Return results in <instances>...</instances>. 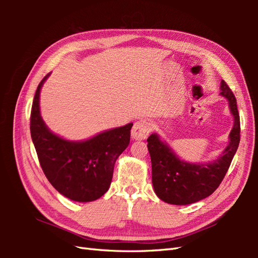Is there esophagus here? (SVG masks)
Returning <instances> with one entry per match:
<instances>
[{"mask_svg": "<svg viewBox=\"0 0 258 258\" xmlns=\"http://www.w3.org/2000/svg\"><path fill=\"white\" fill-rule=\"evenodd\" d=\"M151 124L147 119H140L132 128V139L135 141L145 140L150 134Z\"/></svg>", "mask_w": 258, "mask_h": 258, "instance_id": "esophagus-1", "label": "esophagus"}]
</instances>
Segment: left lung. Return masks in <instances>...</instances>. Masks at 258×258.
Instances as JSON below:
<instances>
[{
    "instance_id": "obj_1",
    "label": "left lung",
    "mask_w": 258,
    "mask_h": 258,
    "mask_svg": "<svg viewBox=\"0 0 258 258\" xmlns=\"http://www.w3.org/2000/svg\"><path fill=\"white\" fill-rule=\"evenodd\" d=\"M220 95L228 102L234 124L229 142L216 160L208 163H189L176 155L172 147L160 135L153 133L147 139L152 161V183L155 194L165 203L173 205H188L206 199L220 186L240 140L239 115L236 98L225 82H221Z\"/></svg>"
}]
</instances>
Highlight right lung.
I'll return each instance as SVG.
<instances>
[{
  "mask_svg": "<svg viewBox=\"0 0 258 258\" xmlns=\"http://www.w3.org/2000/svg\"><path fill=\"white\" fill-rule=\"evenodd\" d=\"M48 73L38 84L31 111V136L48 182L68 199L86 203L106 193L114 164L130 144L128 123L84 141H69L54 134L41 116L40 93Z\"/></svg>",
  "mask_w": 258,
  "mask_h": 258,
  "instance_id": "right-lung-1",
  "label": "right lung"
}]
</instances>
